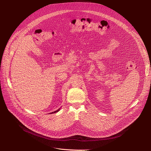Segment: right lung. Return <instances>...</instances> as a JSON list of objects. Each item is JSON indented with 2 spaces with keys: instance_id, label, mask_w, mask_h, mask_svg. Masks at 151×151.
Masks as SVG:
<instances>
[{
  "instance_id": "1",
  "label": "right lung",
  "mask_w": 151,
  "mask_h": 151,
  "mask_svg": "<svg viewBox=\"0 0 151 151\" xmlns=\"http://www.w3.org/2000/svg\"><path fill=\"white\" fill-rule=\"evenodd\" d=\"M60 109H58V110H57V111H54V112H52V113H51V114H54V113H56V112H58V111H60Z\"/></svg>"
}]
</instances>
